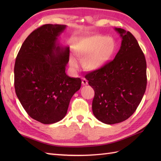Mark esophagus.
I'll use <instances>...</instances> for the list:
<instances>
[{
    "label": "esophagus",
    "instance_id": "esophagus-1",
    "mask_svg": "<svg viewBox=\"0 0 161 161\" xmlns=\"http://www.w3.org/2000/svg\"><path fill=\"white\" fill-rule=\"evenodd\" d=\"M81 83H82L83 86H85V85L88 84V81L85 78H82V80H81Z\"/></svg>",
    "mask_w": 161,
    "mask_h": 161
}]
</instances>
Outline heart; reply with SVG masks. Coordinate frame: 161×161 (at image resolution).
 I'll use <instances>...</instances> for the list:
<instances>
[{
	"label": "heart",
	"mask_w": 161,
	"mask_h": 161,
	"mask_svg": "<svg viewBox=\"0 0 161 161\" xmlns=\"http://www.w3.org/2000/svg\"><path fill=\"white\" fill-rule=\"evenodd\" d=\"M116 47V42L112 37L93 35L77 43L75 54L86 69L95 70L105 66L111 59ZM70 64L74 68H77L74 59L70 60Z\"/></svg>",
	"instance_id": "b5f03b06"
}]
</instances>
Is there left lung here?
<instances>
[{
  "instance_id": "1",
  "label": "left lung",
  "mask_w": 161,
  "mask_h": 161,
  "mask_svg": "<svg viewBox=\"0 0 161 161\" xmlns=\"http://www.w3.org/2000/svg\"><path fill=\"white\" fill-rule=\"evenodd\" d=\"M115 30L122 40L114 59L85 76L95 91L93 114L108 125L128 119L141 103L147 86L146 60L137 40L124 29Z\"/></svg>"
}]
</instances>
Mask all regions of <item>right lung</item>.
Masks as SVG:
<instances>
[{
  "label": "right lung",
  "mask_w": 161,
  "mask_h": 161,
  "mask_svg": "<svg viewBox=\"0 0 161 161\" xmlns=\"http://www.w3.org/2000/svg\"><path fill=\"white\" fill-rule=\"evenodd\" d=\"M66 25L46 24L24 41L14 65V88L30 117L48 125L62 119L71 97L81 87L80 78L66 74L69 47L57 43Z\"/></svg>",
  "instance_id": "1"
}]
</instances>
